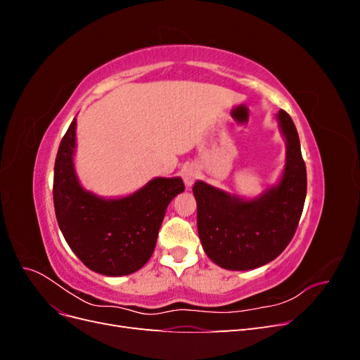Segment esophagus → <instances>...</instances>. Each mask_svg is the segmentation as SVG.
Segmentation results:
<instances>
[{
    "mask_svg": "<svg viewBox=\"0 0 360 360\" xmlns=\"http://www.w3.org/2000/svg\"><path fill=\"white\" fill-rule=\"evenodd\" d=\"M181 177H183V180H184V184H186L188 188H191L192 184H193V181L198 179V169L195 168L193 165L184 167V168L181 169Z\"/></svg>",
    "mask_w": 360,
    "mask_h": 360,
    "instance_id": "obj_1",
    "label": "esophagus"
}]
</instances>
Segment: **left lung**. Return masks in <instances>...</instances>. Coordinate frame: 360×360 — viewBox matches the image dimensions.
I'll return each mask as SVG.
<instances>
[{
  "label": "left lung",
  "instance_id": "left-lung-1",
  "mask_svg": "<svg viewBox=\"0 0 360 360\" xmlns=\"http://www.w3.org/2000/svg\"><path fill=\"white\" fill-rule=\"evenodd\" d=\"M276 117L287 144L285 168L276 186L243 200L200 180L193 184L204 252L228 270H250L274 261L288 246L300 221L307 167L291 117L284 110Z\"/></svg>",
  "mask_w": 360,
  "mask_h": 360
}]
</instances>
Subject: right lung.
<instances>
[{
    "label": "right lung",
    "mask_w": 360,
    "mask_h": 360,
    "mask_svg": "<svg viewBox=\"0 0 360 360\" xmlns=\"http://www.w3.org/2000/svg\"><path fill=\"white\" fill-rule=\"evenodd\" d=\"M76 118L63 136L53 167V207L60 230L82 263L106 276L139 270L153 254L167 207L184 191L180 177L150 180L124 198L85 191L75 174Z\"/></svg>",
    "instance_id": "right-lung-1"
}]
</instances>
